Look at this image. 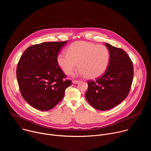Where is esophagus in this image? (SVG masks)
Instances as JSON below:
<instances>
[{
  "instance_id": "34e87169",
  "label": "esophagus",
  "mask_w": 151,
  "mask_h": 151,
  "mask_svg": "<svg viewBox=\"0 0 151 151\" xmlns=\"http://www.w3.org/2000/svg\"><path fill=\"white\" fill-rule=\"evenodd\" d=\"M79 82H80V81H77V80H74L72 81L73 83H78Z\"/></svg>"
}]
</instances>
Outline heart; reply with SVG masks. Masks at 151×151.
<instances>
[{
    "label": "heart",
    "mask_w": 151,
    "mask_h": 151,
    "mask_svg": "<svg viewBox=\"0 0 151 151\" xmlns=\"http://www.w3.org/2000/svg\"><path fill=\"white\" fill-rule=\"evenodd\" d=\"M110 52L103 45L91 42L77 41L57 57V63L63 72L69 75L77 68L78 73L89 79H95L102 75L108 67Z\"/></svg>",
    "instance_id": "obj_1"
}]
</instances>
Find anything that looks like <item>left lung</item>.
Instances as JSON below:
<instances>
[{"mask_svg": "<svg viewBox=\"0 0 151 151\" xmlns=\"http://www.w3.org/2000/svg\"><path fill=\"white\" fill-rule=\"evenodd\" d=\"M110 52L108 67L95 81L88 82L86 99L95 109H111L128 96L133 79V63L122 49L105 43Z\"/></svg>", "mask_w": 151, "mask_h": 151, "instance_id": "8db88e82", "label": "left lung"}]
</instances>
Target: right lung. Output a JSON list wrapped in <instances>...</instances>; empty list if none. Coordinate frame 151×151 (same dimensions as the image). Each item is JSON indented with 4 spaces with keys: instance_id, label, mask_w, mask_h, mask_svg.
<instances>
[{
    "instance_id": "right-lung-1",
    "label": "right lung",
    "mask_w": 151,
    "mask_h": 151,
    "mask_svg": "<svg viewBox=\"0 0 151 151\" xmlns=\"http://www.w3.org/2000/svg\"><path fill=\"white\" fill-rule=\"evenodd\" d=\"M68 40L43 42L29 47L21 55L17 79L23 98L34 108L49 111L63 99L72 83L57 63V56Z\"/></svg>"
}]
</instances>
